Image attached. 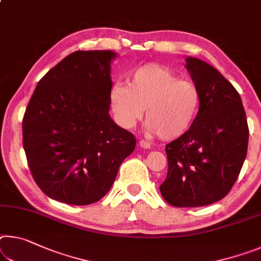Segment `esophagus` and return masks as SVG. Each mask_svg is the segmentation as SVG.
Masks as SVG:
<instances>
[{
  "instance_id": "1",
  "label": "esophagus",
  "mask_w": 261,
  "mask_h": 261,
  "mask_svg": "<svg viewBox=\"0 0 261 261\" xmlns=\"http://www.w3.org/2000/svg\"><path fill=\"white\" fill-rule=\"evenodd\" d=\"M139 145L142 146L143 148H150L151 147V144L148 143V142H146V140H143V139L139 142Z\"/></svg>"
}]
</instances>
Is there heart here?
Listing matches in <instances>:
<instances>
[{"label":"heart","instance_id":"b5f03b06","mask_svg":"<svg viewBox=\"0 0 261 261\" xmlns=\"http://www.w3.org/2000/svg\"><path fill=\"white\" fill-rule=\"evenodd\" d=\"M115 117L122 126L134 127L146 109L147 130L163 139L184 135L196 118L201 92L188 79H180L159 64H145L131 71L126 86L117 84L110 90Z\"/></svg>","mask_w":261,"mask_h":261}]
</instances>
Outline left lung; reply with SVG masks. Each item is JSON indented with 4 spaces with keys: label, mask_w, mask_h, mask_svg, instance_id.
Instances as JSON below:
<instances>
[{
    "label": "left lung",
    "mask_w": 261,
    "mask_h": 261,
    "mask_svg": "<svg viewBox=\"0 0 261 261\" xmlns=\"http://www.w3.org/2000/svg\"><path fill=\"white\" fill-rule=\"evenodd\" d=\"M201 92L189 130L166 145L167 176L160 193L174 206H201L222 200L237 180L249 144V126L234 87L205 61L186 58Z\"/></svg>",
    "instance_id": "left-lung-1"
}]
</instances>
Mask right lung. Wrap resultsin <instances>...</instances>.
<instances>
[{"label":"right lung","instance_id":"add662e5","mask_svg":"<svg viewBox=\"0 0 261 261\" xmlns=\"http://www.w3.org/2000/svg\"><path fill=\"white\" fill-rule=\"evenodd\" d=\"M117 53L76 51L38 82L23 118L29 167L48 197L86 205L106 195L136 138L109 115Z\"/></svg>","mask_w":261,"mask_h":261}]
</instances>
